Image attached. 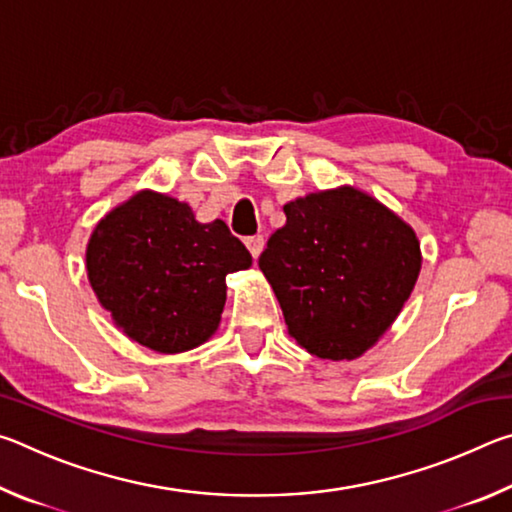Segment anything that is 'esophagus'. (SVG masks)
<instances>
[{
    "instance_id": "obj_1",
    "label": "esophagus",
    "mask_w": 512,
    "mask_h": 512,
    "mask_svg": "<svg viewBox=\"0 0 512 512\" xmlns=\"http://www.w3.org/2000/svg\"><path fill=\"white\" fill-rule=\"evenodd\" d=\"M246 248L250 250V255H253V259H257L259 255H262V250H264V237L262 235L248 237L246 239Z\"/></svg>"
}]
</instances>
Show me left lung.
<instances>
[{"instance_id":"left-lung-1","label":"left lung","mask_w":512,"mask_h":512,"mask_svg":"<svg viewBox=\"0 0 512 512\" xmlns=\"http://www.w3.org/2000/svg\"><path fill=\"white\" fill-rule=\"evenodd\" d=\"M259 268L300 348L357 359L379 341L420 275V241L377 198L343 185L284 205Z\"/></svg>"}]
</instances>
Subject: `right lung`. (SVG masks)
Returning <instances> with one entry per match:
<instances>
[{"label": "right lung", "mask_w": 512, "mask_h": 512, "mask_svg": "<svg viewBox=\"0 0 512 512\" xmlns=\"http://www.w3.org/2000/svg\"><path fill=\"white\" fill-rule=\"evenodd\" d=\"M250 264L221 219L198 223L187 203L151 189L103 216L85 250L101 307L128 339L160 354L210 339L221 323L225 275Z\"/></svg>", "instance_id": "1"}]
</instances>
